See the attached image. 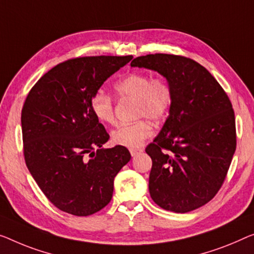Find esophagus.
Listing matches in <instances>:
<instances>
[{
    "label": "esophagus",
    "instance_id": "esophagus-1",
    "mask_svg": "<svg viewBox=\"0 0 254 254\" xmlns=\"http://www.w3.org/2000/svg\"><path fill=\"white\" fill-rule=\"evenodd\" d=\"M142 151V149H140V148H131L130 149V154H131V156H135V155H138L139 153H141Z\"/></svg>",
    "mask_w": 254,
    "mask_h": 254
}]
</instances>
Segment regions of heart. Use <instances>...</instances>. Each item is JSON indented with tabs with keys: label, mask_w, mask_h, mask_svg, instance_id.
<instances>
[{
	"label": "heart",
	"mask_w": 254,
	"mask_h": 254,
	"mask_svg": "<svg viewBox=\"0 0 254 254\" xmlns=\"http://www.w3.org/2000/svg\"><path fill=\"white\" fill-rule=\"evenodd\" d=\"M115 90L121 97L137 100V116L160 121L171 109L172 89L163 77H150V75L133 71L121 78L115 84ZM91 107L94 116L100 122H115L113 99L108 93L98 91L93 94ZM153 134V127L147 121H138L132 124L121 126L113 131L112 140L115 145L137 148Z\"/></svg>",
	"instance_id": "1"
}]
</instances>
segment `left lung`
Wrapping results in <instances>:
<instances>
[{
  "mask_svg": "<svg viewBox=\"0 0 254 254\" xmlns=\"http://www.w3.org/2000/svg\"><path fill=\"white\" fill-rule=\"evenodd\" d=\"M130 65L157 71L173 94L163 127L146 148L153 161L150 197L177 213L198 209L222 186L236 149L229 98L206 68L186 57L147 55Z\"/></svg>",
  "mask_w": 254,
  "mask_h": 254,
  "instance_id": "1",
  "label": "left lung"
}]
</instances>
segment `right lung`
Wrapping results in <instances>:
<instances>
[{"mask_svg":"<svg viewBox=\"0 0 254 254\" xmlns=\"http://www.w3.org/2000/svg\"><path fill=\"white\" fill-rule=\"evenodd\" d=\"M131 59L67 60L44 74L26 98L21 111L26 165L59 210L86 217L104 209L112 199L114 178L131 160L123 146L101 148L109 134L91 107L106 79Z\"/></svg>","mask_w":254,"mask_h":254,"instance_id":"obj_1","label":"right lung"}]
</instances>
